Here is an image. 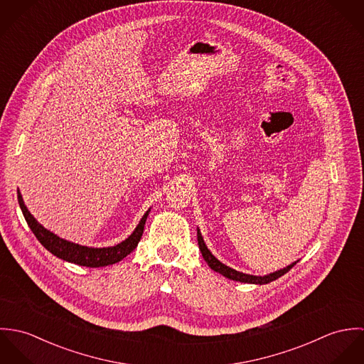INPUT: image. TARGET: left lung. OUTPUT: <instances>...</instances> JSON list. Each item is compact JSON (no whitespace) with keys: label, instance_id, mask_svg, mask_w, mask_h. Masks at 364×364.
<instances>
[{"label":"left lung","instance_id":"8db88e82","mask_svg":"<svg viewBox=\"0 0 364 364\" xmlns=\"http://www.w3.org/2000/svg\"><path fill=\"white\" fill-rule=\"evenodd\" d=\"M198 244H199V250L202 252V257L203 259L206 260L210 269H213L214 272L223 274L224 277L230 279V280H235V282H241V283H251V284H267L276 279H279L280 276H283L284 273H287L299 260L290 263L289 266L280 269V270H276V272H272V273H267L264 276H255V274H248V273H242V272H238L227 264H224L223 262L217 259L206 247L205 244V240L202 237V232L198 228Z\"/></svg>","mask_w":364,"mask_h":364}]
</instances>
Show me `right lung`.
<instances>
[{
    "label": "right lung",
    "mask_w": 364,
    "mask_h": 364,
    "mask_svg": "<svg viewBox=\"0 0 364 364\" xmlns=\"http://www.w3.org/2000/svg\"><path fill=\"white\" fill-rule=\"evenodd\" d=\"M18 203L19 208L22 210V214L32 230V232L36 235L39 242L49 251L52 252L54 257L60 259L67 260L80 266H87V267H102V266H109L113 263H117L122 259H124L130 252L136 250L139 245V241L141 240L143 231H144V224L147 221V215L151 211L149 208L144 215L141 217L140 223L134 228V231L120 244L114 247H106V248H92V247H84L71 241H67L64 238H60L48 228H45L28 210L23 203L22 195L18 189Z\"/></svg>",
    "instance_id": "add662e5"
}]
</instances>
